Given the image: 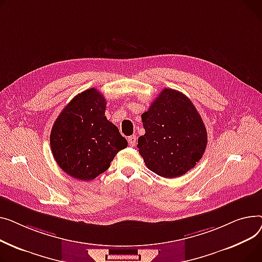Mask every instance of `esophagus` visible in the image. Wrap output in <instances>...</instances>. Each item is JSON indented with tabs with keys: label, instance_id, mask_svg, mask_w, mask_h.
I'll list each match as a JSON object with an SVG mask.
<instances>
[{
	"label": "esophagus",
	"instance_id": "34e87169",
	"mask_svg": "<svg viewBox=\"0 0 262 262\" xmlns=\"http://www.w3.org/2000/svg\"><path fill=\"white\" fill-rule=\"evenodd\" d=\"M136 136L135 135H132V136H129L128 137V143H129V145L131 146V147H134L135 145H136Z\"/></svg>",
	"mask_w": 262,
	"mask_h": 262
}]
</instances>
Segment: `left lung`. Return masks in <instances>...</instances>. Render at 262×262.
<instances>
[{
	"label": "left lung",
	"instance_id": "obj_1",
	"mask_svg": "<svg viewBox=\"0 0 262 262\" xmlns=\"http://www.w3.org/2000/svg\"><path fill=\"white\" fill-rule=\"evenodd\" d=\"M145 134L137 148L148 169L173 179L185 174L201 160L207 145L204 122L190 99L164 89L142 114Z\"/></svg>",
	"mask_w": 262,
	"mask_h": 262
}]
</instances>
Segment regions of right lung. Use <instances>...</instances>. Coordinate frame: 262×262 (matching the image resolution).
I'll list each match as a JSON object with an SVG mask.
<instances>
[{"label": "right lung", "mask_w": 262, "mask_h": 262, "mask_svg": "<svg viewBox=\"0 0 262 262\" xmlns=\"http://www.w3.org/2000/svg\"><path fill=\"white\" fill-rule=\"evenodd\" d=\"M105 99L92 88L76 95L59 114L51 132V149L69 176L91 181L110 167L128 142L104 116Z\"/></svg>", "instance_id": "add662e5"}]
</instances>
